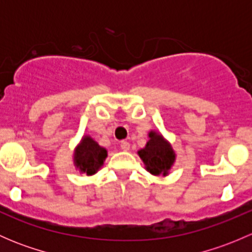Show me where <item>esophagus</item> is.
I'll return each instance as SVG.
<instances>
[{"instance_id":"34e87169","label":"esophagus","mask_w":252,"mask_h":252,"mask_svg":"<svg viewBox=\"0 0 252 252\" xmlns=\"http://www.w3.org/2000/svg\"><path fill=\"white\" fill-rule=\"evenodd\" d=\"M121 149L123 150V151H128V150L130 149V144H129L128 141H121Z\"/></svg>"}]
</instances>
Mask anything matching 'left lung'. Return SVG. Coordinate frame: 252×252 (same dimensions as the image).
<instances>
[{
    "mask_svg": "<svg viewBox=\"0 0 252 252\" xmlns=\"http://www.w3.org/2000/svg\"><path fill=\"white\" fill-rule=\"evenodd\" d=\"M149 138L146 146L139 151V156L150 173L167 175L175 159L173 149L171 144L156 131H150Z\"/></svg>",
    "mask_w": 252,
    "mask_h": 252,
    "instance_id": "left-lung-1",
    "label": "left lung"
}]
</instances>
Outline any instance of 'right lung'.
I'll list each match as a JSON object with an SVG mask.
<instances>
[{
	"label": "right lung",
	"mask_w": 252,
	"mask_h": 252,
	"mask_svg": "<svg viewBox=\"0 0 252 252\" xmlns=\"http://www.w3.org/2000/svg\"><path fill=\"white\" fill-rule=\"evenodd\" d=\"M107 157V150L101 147L90 136H84L74 152L75 166L88 175L95 174Z\"/></svg>",
	"instance_id": "1"
}]
</instances>
